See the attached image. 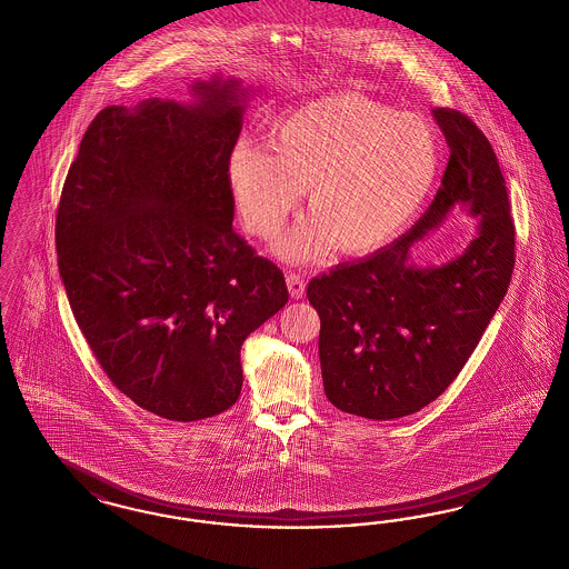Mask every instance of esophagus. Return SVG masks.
Instances as JSON below:
<instances>
[{"label": "esophagus", "instance_id": "obj_1", "mask_svg": "<svg viewBox=\"0 0 569 569\" xmlns=\"http://www.w3.org/2000/svg\"><path fill=\"white\" fill-rule=\"evenodd\" d=\"M286 283H288V290H290V296H292L295 300H298V298H302V296H305V279H302L300 274H286Z\"/></svg>", "mask_w": 569, "mask_h": 569}]
</instances>
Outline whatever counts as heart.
I'll use <instances>...</instances> for the list:
<instances>
[{"label":"heart","instance_id":"1","mask_svg":"<svg viewBox=\"0 0 569 569\" xmlns=\"http://www.w3.org/2000/svg\"><path fill=\"white\" fill-rule=\"evenodd\" d=\"M438 169V137L423 118L337 92L277 120L264 148H232L224 178L243 227L260 239H273L307 190L311 218L277 251L313 260L328 246L347 256L381 248L428 199Z\"/></svg>","mask_w":569,"mask_h":569}]
</instances>
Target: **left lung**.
<instances>
[{
  "label": "left lung",
  "instance_id": "left-lung-1",
  "mask_svg": "<svg viewBox=\"0 0 569 569\" xmlns=\"http://www.w3.org/2000/svg\"><path fill=\"white\" fill-rule=\"evenodd\" d=\"M451 157L432 204L391 246L309 281L318 311L326 398L366 419H398L428 407L468 362L508 292L515 224L489 139L468 116L436 108ZM455 206L479 220L463 254L417 268L411 246Z\"/></svg>",
  "mask_w": 569,
  "mask_h": 569
}]
</instances>
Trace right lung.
Returning a JSON list of instances; mask_svg holds the SVG:
<instances>
[{
	"instance_id": "obj_1",
	"label": "right lung",
	"mask_w": 569,
	"mask_h": 569,
	"mask_svg": "<svg viewBox=\"0 0 569 569\" xmlns=\"http://www.w3.org/2000/svg\"><path fill=\"white\" fill-rule=\"evenodd\" d=\"M94 116L57 209L73 318L110 381L169 421L230 409L241 345L288 302L283 273L234 232L224 167L248 101L239 80Z\"/></svg>"
}]
</instances>
